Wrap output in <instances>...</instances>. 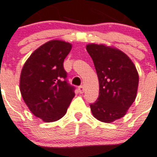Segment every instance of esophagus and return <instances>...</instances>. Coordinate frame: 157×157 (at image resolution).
Masks as SVG:
<instances>
[{
    "label": "esophagus",
    "instance_id": "obj_1",
    "mask_svg": "<svg viewBox=\"0 0 157 157\" xmlns=\"http://www.w3.org/2000/svg\"><path fill=\"white\" fill-rule=\"evenodd\" d=\"M78 91L81 93V94H82V93H84V91H85V87L83 86H81L78 87Z\"/></svg>",
    "mask_w": 157,
    "mask_h": 157
}]
</instances>
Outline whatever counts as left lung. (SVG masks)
<instances>
[{
	"instance_id": "left-lung-1",
	"label": "left lung",
	"mask_w": 157,
	"mask_h": 157,
	"mask_svg": "<svg viewBox=\"0 0 157 157\" xmlns=\"http://www.w3.org/2000/svg\"><path fill=\"white\" fill-rule=\"evenodd\" d=\"M86 50L96 70L100 92L90 104L94 118L112 123L124 117L137 97L139 76L136 67L124 52L104 44H90Z\"/></svg>"
}]
</instances>
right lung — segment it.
<instances>
[{
  "label": "right lung",
  "instance_id": "add662e5",
  "mask_svg": "<svg viewBox=\"0 0 157 157\" xmlns=\"http://www.w3.org/2000/svg\"><path fill=\"white\" fill-rule=\"evenodd\" d=\"M71 44L51 40L30 55L23 67L20 93L29 110L44 122H54L65 115L75 96L67 81L63 62Z\"/></svg>",
  "mask_w": 157,
  "mask_h": 157
}]
</instances>
